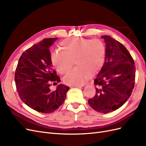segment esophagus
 <instances>
[{
    "label": "esophagus",
    "mask_w": 146,
    "mask_h": 146,
    "mask_svg": "<svg viewBox=\"0 0 146 146\" xmlns=\"http://www.w3.org/2000/svg\"><path fill=\"white\" fill-rule=\"evenodd\" d=\"M71 87H81L82 86V85H72L70 86Z\"/></svg>",
    "instance_id": "obj_1"
}]
</instances>
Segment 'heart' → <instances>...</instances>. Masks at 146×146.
<instances>
[{"instance_id":"obj_1","label":"heart","mask_w":146,"mask_h":146,"mask_svg":"<svg viewBox=\"0 0 146 146\" xmlns=\"http://www.w3.org/2000/svg\"><path fill=\"white\" fill-rule=\"evenodd\" d=\"M61 50L50 54L52 63L61 74L72 68L74 60L77 66L64 77V82L69 85H81L98 71L104 63L105 47L99 40H89L83 38L66 39L60 44Z\"/></svg>"}]
</instances>
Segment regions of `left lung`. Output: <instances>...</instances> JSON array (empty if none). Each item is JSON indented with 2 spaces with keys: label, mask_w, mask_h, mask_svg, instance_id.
Instances as JSON below:
<instances>
[{
  "label": "left lung",
  "mask_w": 146,
  "mask_h": 146,
  "mask_svg": "<svg viewBox=\"0 0 146 146\" xmlns=\"http://www.w3.org/2000/svg\"><path fill=\"white\" fill-rule=\"evenodd\" d=\"M101 38L106 43L105 63L94 79L96 94L88 104L96 111L108 113L120 108L130 98L135 86V66L122 44L107 35Z\"/></svg>",
  "instance_id": "left-lung-1"
}]
</instances>
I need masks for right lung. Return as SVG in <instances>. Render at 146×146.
Masks as SVG:
<instances>
[{
  "label": "right lung",
  "mask_w": 146,
  "mask_h": 146,
  "mask_svg": "<svg viewBox=\"0 0 146 146\" xmlns=\"http://www.w3.org/2000/svg\"><path fill=\"white\" fill-rule=\"evenodd\" d=\"M58 38H45L23 53L15 71L19 98L38 112L50 113L62 105L69 88L63 84L51 91V83L60 82L52 67L49 48Z\"/></svg>",
  "instance_id": "add662e5"
}]
</instances>
